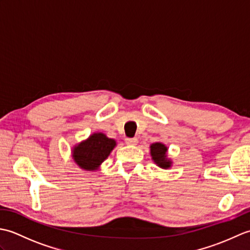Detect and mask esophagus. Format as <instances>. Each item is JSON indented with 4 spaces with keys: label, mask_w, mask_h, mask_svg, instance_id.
<instances>
[{
    "label": "esophagus",
    "mask_w": 250,
    "mask_h": 250,
    "mask_svg": "<svg viewBox=\"0 0 250 250\" xmlns=\"http://www.w3.org/2000/svg\"><path fill=\"white\" fill-rule=\"evenodd\" d=\"M137 139L136 137H133V139H125V143L126 145H130V146H135L137 144Z\"/></svg>",
    "instance_id": "obj_1"
}]
</instances>
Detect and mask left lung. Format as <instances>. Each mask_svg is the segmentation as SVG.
Returning <instances> with one entry per match:
<instances>
[{
    "label": "left lung",
    "instance_id": "1",
    "mask_svg": "<svg viewBox=\"0 0 250 250\" xmlns=\"http://www.w3.org/2000/svg\"><path fill=\"white\" fill-rule=\"evenodd\" d=\"M149 148L151 159L157 164V167L163 169H167L172 167L173 161L171 160V158L167 157V147L163 143H152Z\"/></svg>",
    "mask_w": 250,
    "mask_h": 250
}]
</instances>
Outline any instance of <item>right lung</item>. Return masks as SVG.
I'll return each mask as SVG.
<instances>
[{"label":"right lung","instance_id":"add662e5","mask_svg":"<svg viewBox=\"0 0 250 250\" xmlns=\"http://www.w3.org/2000/svg\"><path fill=\"white\" fill-rule=\"evenodd\" d=\"M116 146L117 142L114 139H109L102 132H94L88 139L73 146L72 159L84 171H98Z\"/></svg>","mask_w":250,"mask_h":250}]
</instances>
